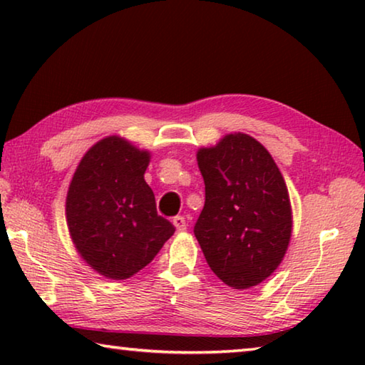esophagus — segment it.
<instances>
[{"label": "esophagus", "instance_id": "esophagus-1", "mask_svg": "<svg viewBox=\"0 0 365 365\" xmlns=\"http://www.w3.org/2000/svg\"><path fill=\"white\" fill-rule=\"evenodd\" d=\"M172 222H174V227L177 228V232L187 230V222H185V217H182V215H177Z\"/></svg>", "mask_w": 365, "mask_h": 365}]
</instances>
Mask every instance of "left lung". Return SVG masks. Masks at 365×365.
Segmentation results:
<instances>
[{
    "instance_id": "obj_1",
    "label": "left lung",
    "mask_w": 365,
    "mask_h": 365,
    "mask_svg": "<svg viewBox=\"0 0 365 365\" xmlns=\"http://www.w3.org/2000/svg\"><path fill=\"white\" fill-rule=\"evenodd\" d=\"M206 201L195 225L209 267L248 289L274 274L293 232L288 188L270 153L246 133H228L196 153Z\"/></svg>"
}]
</instances>
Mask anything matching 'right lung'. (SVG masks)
<instances>
[{
  "label": "right lung",
  "instance_id": "1",
  "mask_svg": "<svg viewBox=\"0 0 365 365\" xmlns=\"http://www.w3.org/2000/svg\"><path fill=\"white\" fill-rule=\"evenodd\" d=\"M151 153L109 135L80 159L67 190L66 220L80 257L110 280L146 267L175 228L158 215L145 172Z\"/></svg>",
  "mask_w": 365,
  "mask_h": 365
}]
</instances>
